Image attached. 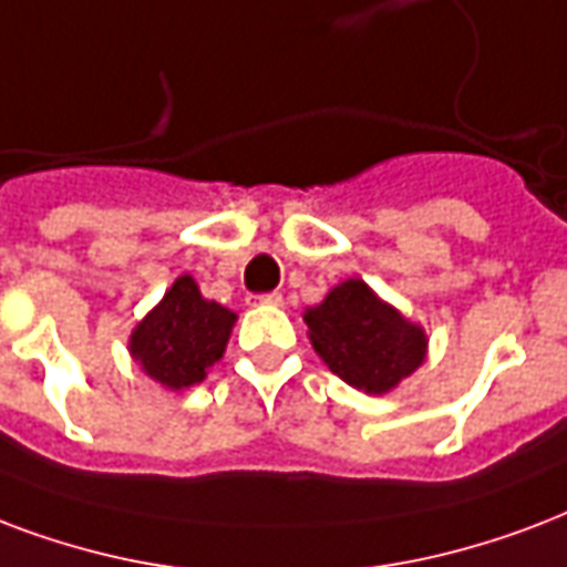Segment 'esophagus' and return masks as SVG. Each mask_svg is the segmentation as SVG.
Returning a JSON list of instances; mask_svg holds the SVG:
<instances>
[{
  "label": "esophagus",
  "instance_id": "obj_1",
  "mask_svg": "<svg viewBox=\"0 0 567 567\" xmlns=\"http://www.w3.org/2000/svg\"><path fill=\"white\" fill-rule=\"evenodd\" d=\"M249 302H258V306H282V293L279 291L255 293V297H249Z\"/></svg>",
  "mask_w": 567,
  "mask_h": 567
}]
</instances>
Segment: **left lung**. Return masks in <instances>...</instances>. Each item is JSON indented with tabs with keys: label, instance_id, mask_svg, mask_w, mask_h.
<instances>
[{
	"label": "left lung",
	"instance_id": "obj_1",
	"mask_svg": "<svg viewBox=\"0 0 567 567\" xmlns=\"http://www.w3.org/2000/svg\"><path fill=\"white\" fill-rule=\"evenodd\" d=\"M315 353L348 386L386 395L427 357V332L360 276L344 279L318 306L306 309Z\"/></svg>",
	"mask_w": 567,
	"mask_h": 567
}]
</instances>
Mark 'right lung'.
<instances>
[{
  "label": "right lung",
  "mask_w": 567,
  "mask_h": 567,
  "mask_svg": "<svg viewBox=\"0 0 567 567\" xmlns=\"http://www.w3.org/2000/svg\"><path fill=\"white\" fill-rule=\"evenodd\" d=\"M235 321L231 309L202 297L196 279L184 274L133 327L127 351L151 380L181 392L202 383L207 369L223 360Z\"/></svg>",
  "instance_id": "1"
}]
</instances>
